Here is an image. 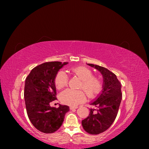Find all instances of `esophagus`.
I'll list each match as a JSON object with an SVG mask.
<instances>
[{
	"instance_id": "obj_1",
	"label": "esophagus",
	"mask_w": 149,
	"mask_h": 149,
	"mask_svg": "<svg viewBox=\"0 0 149 149\" xmlns=\"http://www.w3.org/2000/svg\"><path fill=\"white\" fill-rule=\"evenodd\" d=\"M78 108V107H74V106H71L70 107V110H73V109H77Z\"/></svg>"
}]
</instances>
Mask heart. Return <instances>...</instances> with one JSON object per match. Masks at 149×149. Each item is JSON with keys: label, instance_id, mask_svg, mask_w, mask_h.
Returning a JSON list of instances; mask_svg holds the SVG:
<instances>
[{"label": "heart", "instance_id": "heart-1", "mask_svg": "<svg viewBox=\"0 0 149 149\" xmlns=\"http://www.w3.org/2000/svg\"><path fill=\"white\" fill-rule=\"evenodd\" d=\"M72 73L82 80L80 88L83 89L89 98L93 99L100 94L103 89L101 79L93 76L91 70L84 66H78L71 68ZM68 83V76L63 71H60L56 74L55 84L58 89L66 87ZM60 101L66 105L75 106L86 101V96L83 90L65 89L60 95Z\"/></svg>", "mask_w": 149, "mask_h": 149}]
</instances>
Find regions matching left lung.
Wrapping results in <instances>:
<instances>
[{"mask_svg": "<svg viewBox=\"0 0 149 149\" xmlns=\"http://www.w3.org/2000/svg\"><path fill=\"white\" fill-rule=\"evenodd\" d=\"M100 71L103 76V90L91 105L89 116L82 120V125L88 134L97 135L109 129L118 115L122 100L121 83L116 75L104 67L88 64Z\"/></svg>", "mask_w": 149, "mask_h": 149, "instance_id": "1", "label": "left lung"}]
</instances>
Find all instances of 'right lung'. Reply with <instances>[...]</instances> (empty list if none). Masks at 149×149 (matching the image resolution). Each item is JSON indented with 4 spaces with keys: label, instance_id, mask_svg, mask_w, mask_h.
I'll list each match as a JSON object with an SVG mask.
<instances>
[{
    "label": "right lung",
    "instance_id": "right-lung-1",
    "mask_svg": "<svg viewBox=\"0 0 149 149\" xmlns=\"http://www.w3.org/2000/svg\"><path fill=\"white\" fill-rule=\"evenodd\" d=\"M68 63L46 62L35 67L25 79L24 99L29 118L40 132L51 134L61 126L69 106L51 107L49 103L57 100L55 84L60 69Z\"/></svg>",
    "mask_w": 149,
    "mask_h": 149
}]
</instances>
